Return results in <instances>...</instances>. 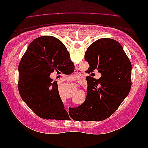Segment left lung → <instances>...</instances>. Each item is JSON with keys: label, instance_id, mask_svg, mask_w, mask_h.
<instances>
[{"label": "left lung", "instance_id": "left-lung-1", "mask_svg": "<svg viewBox=\"0 0 148 148\" xmlns=\"http://www.w3.org/2000/svg\"><path fill=\"white\" fill-rule=\"evenodd\" d=\"M84 60L89 66L88 73L97 70L102 76L98 79H86V99L77 107H70L69 113L74 120H104L117 110L128 95L132 86L131 62L119 42L110 38L92 42L85 52Z\"/></svg>", "mask_w": 148, "mask_h": 148}]
</instances>
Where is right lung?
<instances>
[{
  "label": "right lung",
  "instance_id": "1",
  "mask_svg": "<svg viewBox=\"0 0 148 148\" xmlns=\"http://www.w3.org/2000/svg\"><path fill=\"white\" fill-rule=\"evenodd\" d=\"M72 63L69 52L54 37L43 36L30 43L18 66V87L22 99L38 117L57 120L68 116L58 84L50 75L64 70L71 73Z\"/></svg>",
  "mask_w": 148,
  "mask_h": 148
}]
</instances>
